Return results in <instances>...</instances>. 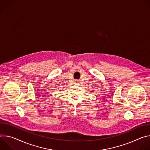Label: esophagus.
Segmentation results:
<instances>
[{
    "instance_id": "34e87169",
    "label": "esophagus",
    "mask_w": 150,
    "mask_h": 150,
    "mask_svg": "<svg viewBox=\"0 0 150 150\" xmlns=\"http://www.w3.org/2000/svg\"><path fill=\"white\" fill-rule=\"evenodd\" d=\"M74 83H75L76 85H78L79 83V80H75Z\"/></svg>"
}]
</instances>
